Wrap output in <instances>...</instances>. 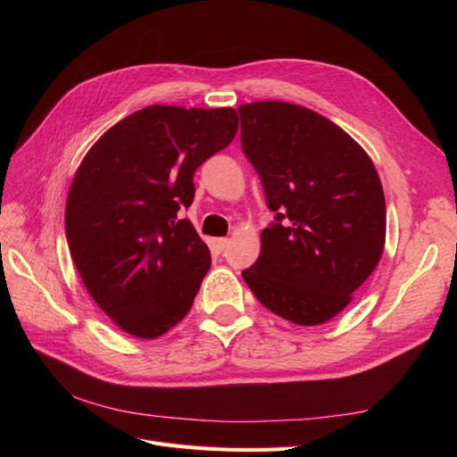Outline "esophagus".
Instances as JSON below:
<instances>
[{"instance_id": "1", "label": "esophagus", "mask_w": 457, "mask_h": 457, "mask_svg": "<svg viewBox=\"0 0 457 457\" xmlns=\"http://www.w3.org/2000/svg\"><path fill=\"white\" fill-rule=\"evenodd\" d=\"M212 245H213V250L215 252H225L227 247H228V238H215L213 242H212Z\"/></svg>"}]
</instances>
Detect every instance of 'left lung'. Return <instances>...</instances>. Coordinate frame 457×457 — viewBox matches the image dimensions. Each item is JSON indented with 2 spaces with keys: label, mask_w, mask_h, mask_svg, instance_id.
I'll return each mask as SVG.
<instances>
[{
  "label": "left lung",
  "mask_w": 457,
  "mask_h": 457,
  "mask_svg": "<svg viewBox=\"0 0 457 457\" xmlns=\"http://www.w3.org/2000/svg\"><path fill=\"white\" fill-rule=\"evenodd\" d=\"M244 154L257 170L276 223L242 272L262 307L297 326L337 316L378 267L385 195L368 152L305 106H238Z\"/></svg>",
  "instance_id": "left-lung-1"
}]
</instances>
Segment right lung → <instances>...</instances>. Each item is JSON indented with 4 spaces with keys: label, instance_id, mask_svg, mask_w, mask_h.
Listing matches in <instances>:
<instances>
[{
    "label": "right lung",
    "instance_id": "add662e5",
    "mask_svg": "<svg viewBox=\"0 0 457 457\" xmlns=\"http://www.w3.org/2000/svg\"><path fill=\"white\" fill-rule=\"evenodd\" d=\"M237 131L234 108L152 104L104 131L76 170L68 247L93 301L131 337L163 336L195 303L212 255L179 210Z\"/></svg>",
    "mask_w": 457,
    "mask_h": 457
}]
</instances>
